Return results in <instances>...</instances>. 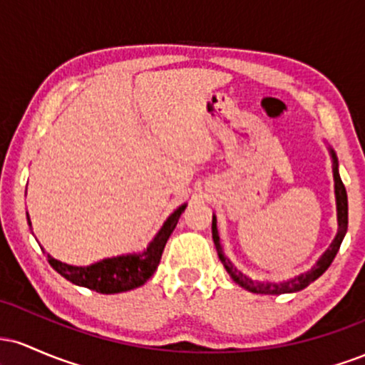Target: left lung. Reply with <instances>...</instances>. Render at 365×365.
I'll return each instance as SVG.
<instances>
[{"mask_svg":"<svg viewBox=\"0 0 365 365\" xmlns=\"http://www.w3.org/2000/svg\"><path fill=\"white\" fill-rule=\"evenodd\" d=\"M329 154L331 159H333V178H334V197H336V215H338V233L334 237V240L331 242V245L328 247L324 254L321 255V259L314 264V267L307 273H302L295 278L287 279V282H257V279L249 278V276L242 273L240 269L226 257L223 249H221V242H220V235H217V228H216V216L212 215V240H215L216 250H217V257L220 261L223 262L225 269L228 271V274L232 276V279L237 284H240L242 288L245 290L252 292V293H264V295H282V293H293V292H300L304 290L305 287H309L312 282H316L319 276L324 273L326 269L331 266L333 259L336 257L338 250H340V245L345 238L346 228H349V199H346V190L345 185H343L340 173H338V159L334 150L329 148Z\"/></svg>","mask_w":365,"mask_h":365,"instance_id":"8db88e82","label":"left lung"}]
</instances>
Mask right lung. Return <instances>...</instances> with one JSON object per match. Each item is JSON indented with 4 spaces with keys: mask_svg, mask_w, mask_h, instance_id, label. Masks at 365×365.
Masks as SVG:
<instances>
[{
    "mask_svg": "<svg viewBox=\"0 0 365 365\" xmlns=\"http://www.w3.org/2000/svg\"><path fill=\"white\" fill-rule=\"evenodd\" d=\"M185 207L187 204H182L177 211L171 212L144 252L108 257L96 264H91V266H72V264L58 261L49 254L48 261L54 271H58L63 278H66L73 284H78V287H86L98 293H106V295L133 290V288L148 282L150 276L154 274V271L158 269L166 242L173 233L175 226H177ZM27 223L31 226L29 212Z\"/></svg>",
    "mask_w": 365,
    "mask_h": 365,
    "instance_id": "obj_1",
    "label": "right lung"
}]
</instances>
